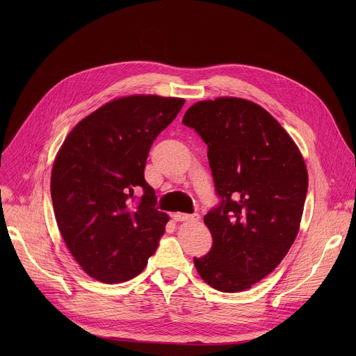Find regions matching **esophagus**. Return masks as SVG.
Returning <instances> with one entry per match:
<instances>
[{"label":"esophagus","instance_id":"obj_1","mask_svg":"<svg viewBox=\"0 0 356 356\" xmlns=\"http://www.w3.org/2000/svg\"><path fill=\"white\" fill-rule=\"evenodd\" d=\"M173 218L176 221L197 222V221H200V214H181V213H176V214H173Z\"/></svg>","mask_w":356,"mask_h":356}]
</instances>
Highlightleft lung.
Returning <instances> with one entry per match:
<instances>
[{"label": "left lung", "mask_w": 356, "mask_h": 356, "mask_svg": "<svg viewBox=\"0 0 356 356\" xmlns=\"http://www.w3.org/2000/svg\"><path fill=\"white\" fill-rule=\"evenodd\" d=\"M183 124L206 142L218 204L204 216L211 250L194 258L211 287L250 289L287 255L307 195L309 175L282 125L252 101L221 97L191 106Z\"/></svg>", "instance_id": "8db88e82"}]
</instances>
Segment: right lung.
Returning <instances> with one entry per match:
<instances>
[{"mask_svg": "<svg viewBox=\"0 0 356 356\" xmlns=\"http://www.w3.org/2000/svg\"><path fill=\"white\" fill-rule=\"evenodd\" d=\"M183 104V98L122 97L86 117L65 139L50 193L59 231L88 276L127 282L156 252L169 216L156 209L143 170L152 143Z\"/></svg>", "mask_w": 356, "mask_h": 356, "instance_id": "right-lung-1", "label": "right lung"}]
</instances>
